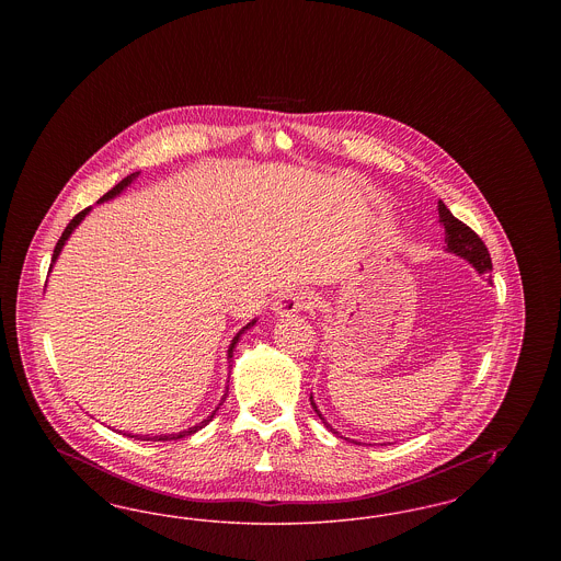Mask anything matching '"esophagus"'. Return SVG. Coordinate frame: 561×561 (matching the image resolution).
Here are the masks:
<instances>
[{"mask_svg": "<svg viewBox=\"0 0 561 561\" xmlns=\"http://www.w3.org/2000/svg\"><path fill=\"white\" fill-rule=\"evenodd\" d=\"M318 305V296L309 290H296V293L284 294L277 302H275V313L277 316H293L298 311H309Z\"/></svg>", "mask_w": 561, "mask_h": 561, "instance_id": "obj_1", "label": "esophagus"}]
</instances>
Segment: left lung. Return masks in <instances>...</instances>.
Listing matches in <instances>:
<instances>
[{
  "label": "left lung",
  "mask_w": 561,
  "mask_h": 561,
  "mask_svg": "<svg viewBox=\"0 0 561 561\" xmlns=\"http://www.w3.org/2000/svg\"><path fill=\"white\" fill-rule=\"evenodd\" d=\"M437 208H439V220H442L444 231H446L448 250L454 252V254H458V256H462V259H467L480 273H490V271H492V259H490V252H488V248H485V243L481 241L480 236H478L471 227H467L462 220H458V218L446 208L444 202H439ZM311 405H313V410L318 412V416L321 419L320 410H318L313 398H311ZM321 421H323V419H321ZM323 423H325V421H323ZM328 427H330V425H328ZM332 431H334V428H332ZM334 433H336V431H334Z\"/></svg>",
  "instance_id": "left-lung-1"
}]
</instances>
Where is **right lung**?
Listing matches in <instances>:
<instances>
[{"label": "right lung", "mask_w": 561, "mask_h": 561, "mask_svg": "<svg viewBox=\"0 0 561 561\" xmlns=\"http://www.w3.org/2000/svg\"><path fill=\"white\" fill-rule=\"evenodd\" d=\"M138 176V172H133L130 176H126L122 183H117L115 187L111 188V191H107L103 197H101V202H105V199H111V197H115L117 193H122L124 188L128 187L130 183H133L134 179ZM90 213V208H85V210H81L80 214H76L73 218H71V222L67 225V229L62 231V236H60V240L56 241V245H54V254H53V263L58 259V254H60V250H62V245H65V241L69 240V236H71V231L80 225L81 220H83V216L85 214ZM50 268H53V265H50ZM256 321V320H254ZM254 321H250L243 330H248L250 325H254ZM243 330H241L240 334L233 339V343H231V347H229V357H233V348H236V345H238V341H240L241 334H243ZM229 391V389H227ZM225 398H227V393H225ZM222 398V400H225ZM222 405V401L218 403V408ZM216 408V410H218ZM216 410H214L213 414L206 419V421H202L199 425H195V427L187 428V431H181V433H170V435H156V437H149V435H128V437H134V439H142V442H170V439H181V437H187V435H191V433H195V431H199V428L206 427L210 421L214 419V414H216ZM126 435V433H124Z\"/></svg>", "instance_id": "1"}]
</instances>
